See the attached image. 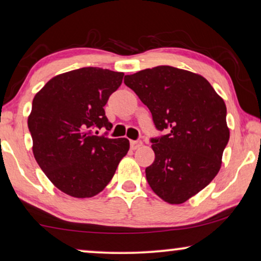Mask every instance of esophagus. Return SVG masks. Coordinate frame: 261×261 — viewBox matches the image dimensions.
<instances>
[{
	"instance_id": "obj_1",
	"label": "esophagus",
	"mask_w": 261,
	"mask_h": 261,
	"mask_svg": "<svg viewBox=\"0 0 261 261\" xmlns=\"http://www.w3.org/2000/svg\"><path fill=\"white\" fill-rule=\"evenodd\" d=\"M141 146H142V141H140V140H137V141H135V140H132L130 141V148L133 150L140 148Z\"/></svg>"
}]
</instances>
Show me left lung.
I'll list each match as a JSON object with an SVG mask.
<instances>
[{"label": "left lung", "mask_w": 261, "mask_h": 261, "mask_svg": "<svg viewBox=\"0 0 261 261\" xmlns=\"http://www.w3.org/2000/svg\"><path fill=\"white\" fill-rule=\"evenodd\" d=\"M124 85L148 107L158 129L169 132L152 139L147 181L164 201L184 203L220 171L229 140L224 100L201 75L171 66L127 75Z\"/></svg>", "instance_id": "obj_1"}]
</instances>
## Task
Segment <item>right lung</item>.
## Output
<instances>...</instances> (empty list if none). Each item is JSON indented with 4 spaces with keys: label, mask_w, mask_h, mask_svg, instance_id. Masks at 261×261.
<instances>
[{
    "label": "right lung",
    "mask_w": 261,
    "mask_h": 261,
    "mask_svg": "<svg viewBox=\"0 0 261 261\" xmlns=\"http://www.w3.org/2000/svg\"><path fill=\"white\" fill-rule=\"evenodd\" d=\"M123 73L86 67L50 79L33 99L28 128L33 154L56 188L74 198H92L109 184L129 149L126 138L108 139L103 107L122 84Z\"/></svg>",
    "instance_id": "right-lung-1"
}]
</instances>
